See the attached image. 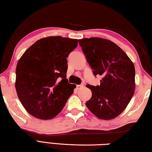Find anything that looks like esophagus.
Here are the masks:
<instances>
[{
    "label": "esophagus",
    "instance_id": "34e87169",
    "mask_svg": "<svg viewBox=\"0 0 152 152\" xmlns=\"http://www.w3.org/2000/svg\"><path fill=\"white\" fill-rule=\"evenodd\" d=\"M82 87H84V84H80V85H77V86H76V88H77V89H80V88H82Z\"/></svg>",
    "mask_w": 152,
    "mask_h": 152
}]
</instances>
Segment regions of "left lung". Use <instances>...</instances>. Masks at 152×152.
I'll return each instance as SVG.
<instances>
[{"label":"left lung","instance_id":"left-lung-1","mask_svg":"<svg viewBox=\"0 0 152 152\" xmlns=\"http://www.w3.org/2000/svg\"><path fill=\"white\" fill-rule=\"evenodd\" d=\"M78 42L94 75L102 78L100 86H86L92 92L86 107L99 119H114L126 109L134 94V64L111 41L90 37Z\"/></svg>","mask_w":152,"mask_h":152}]
</instances>
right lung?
<instances>
[{
    "label": "right lung",
    "instance_id": "1",
    "mask_svg": "<svg viewBox=\"0 0 152 152\" xmlns=\"http://www.w3.org/2000/svg\"><path fill=\"white\" fill-rule=\"evenodd\" d=\"M78 39L50 36L37 40L25 51L16 68L15 88L19 101L33 117L54 118L74 92L66 78V58Z\"/></svg>",
    "mask_w": 152,
    "mask_h": 152
}]
</instances>
